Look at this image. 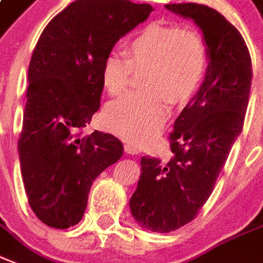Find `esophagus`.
<instances>
[{
	"instance_id": "obj_1",
	"label": "esophagus",
	"mask_w": 263,
	"mask_h": 263,
	"mask_svg": "<svg viewBox=\"0 0 263 263\" xmlns=\"http://www.w3.org/2000/svg\"><path fill=\"white\" fill-rule=\"evenodd\" d=\"M124 153L129 155H136L140 153V149L137 147H134L133 144H124Z\"/></svg>"
}]
</instances>
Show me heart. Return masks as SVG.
Segmentation results:
<instances>
[{
	"instance_id": "heart-1",
	"label": "heart",
	"mask_w": 263,
	"mask_h": 263,
	"mask_svg": "<svg viewBox=\"0 0 263 263\" xmlns=\"http://www.w3.org/2000/svg\"><path fill=\"white\" fill-rule=\"evenodd\" d=\"M126 58L109 52L101 70L102 84L110 96L129 87L134 72H145V94L127 96L106 106V127L134 144L154 139L167 116V100L183 104L194 96L204 80L208 51L204 39L191 29L151 23L127 44Z\"/></svg>"
}]
</instances>
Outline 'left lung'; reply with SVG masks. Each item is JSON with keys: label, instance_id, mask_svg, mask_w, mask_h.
I'll return each instance as SVG.
<instances>
[{"label": "left lung", "instance_id": "obj_1", "mask_svg": "<svg viewBox=\"0 0 263 263\" xmlns=\"http://www.w3.org/2000/svg\"><path fill=\"white\" fill-rule=\"evenodd\" d=\"M202 30L209 64L198 92L169 134L173 157L141 158V176L130 211L143 228L169 233L197 216L214 191L250 100L252 65L240 31L218 11L201 4H167Z\"/></svg>", "mask_w": 263, "mask_h": 263}]
</instances>
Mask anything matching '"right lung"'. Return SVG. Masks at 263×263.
<instances>
[{"label": "right lung", "mask_w": 263, "mask_h": 263, "mask_svg": "<svg viewBox=\"0 0 263 263\" xmlns=\"http://www.w3.org/2000/svg\"><path fill=\"white\" fill-rule=\"evenodd\" d=\"M151 11L129 0H78L35 44L17 151L29 205L49 228L78 224L92 181L123 155L112 134H80L100 109L104 59Z\"/></svg>", "instance_id": "right-lung-1"}]
</instances>
